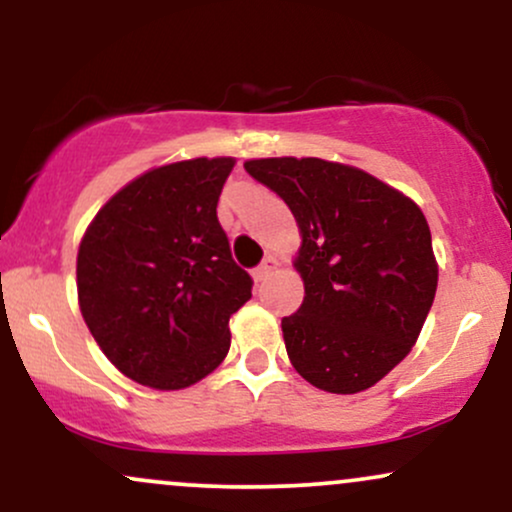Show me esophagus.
Here are the masks:
<instances>
[{
  "label": "esophagus",
  "mask_w": 512,
  "mask_h": 512,
  "mask_svg": "<svg viewBox=\"0 0 512 512\" xmlns=\"http://www.w3.org/2000/svg\"><path fill=\"white\" fill-rule=\"evenodd\" d=\"M276 267H279V262H276L272 255H269V257H264V260H262V264H260V267H257V269H255V279H257V281H264V279H267V276H269V274H272V272H274V269H276Z\"/></svg>",
  "instance_id": "esophagus-1"
}]
</instances>
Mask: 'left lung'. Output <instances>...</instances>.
Returning a JSON list of instances; mask_svg holds the SVG:
<instances>
[{"mask_svg": "<svg viewBox=\"0 0 512 512\" xmlns=\"http://www.w3.org/2000/svg\"><path fill=\"white\" fill-rule=\"evenodd\" d=\"M245 170L301 228L305 296L281 320L293 368L334 395L383 380L409 354L436 298L421 209L363 170L322 158H257Z\"/></svg>", "mask_w": 512, "mask_h": 512, "instance_id": "left-lung-1", "label": "left lung"}]
</instances>
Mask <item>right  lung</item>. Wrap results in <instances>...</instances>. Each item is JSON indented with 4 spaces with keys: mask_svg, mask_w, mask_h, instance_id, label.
Listing matches in <instances>:
<instances>
[{
    "mask_svg": "<svg viewBox=\"0 0 512 512\" xmlns=\"http://www.w3.org/2000/svg\"><path fill=\"white\" fill-rule=\"evenodd\" d=\"M233 158H192L132 180L98 211L76 257L88 330L134 383L182 390L231 346L252 296L216 216Z\"/></svg>",
    "mask_w": 512,
    "mask_h": 512,
    "instance_id": "obj_1",
    "label": "right lung"
}]
</instances>
